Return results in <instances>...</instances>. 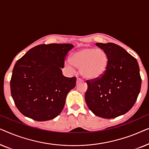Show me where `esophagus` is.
Instances as JSON below:
<instances>
[{
	"label": "esophagus",
	"instance_id": "esophagus-1",
	"mask_svg": "<svg viewBox=\"0 0 149 149\" xmlns=\"http://www.w3.org/2000/svg\"><path fill=\"white\" fill-rule=\"evenodd\" d=\"M83 80L81 79H80V78H77V83H79V82H80V81H82Z\"/></svg>",
	"mask_w": 149,
	"mask_h": 149
}]
</instances>
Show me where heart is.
Masks as SVG:
<instances>
[{
    "instance_id": "1",
    "label": "heart",
    "mask_w": 149,
    "mask_h": 149,
    "mask_svg": "<svg viewBox=\"0 0 149 149\" xmlns=\"http://www.w3.org/2000/svg\"><path fill=\"white\" fill-rule=\"evenodd\" d=\"M109 58L107 52L102 49L85 47L71 55L65 66L71 70L74 67L80 68L81 74L88 80H95L102 76L108 68Z\"/></svg>"
}]
</instances>
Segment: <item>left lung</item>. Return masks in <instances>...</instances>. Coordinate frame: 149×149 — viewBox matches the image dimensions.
I'll return each instance as SVG.
<instances>
[{
    "label": "left lung",
    "mask_w": 149,
    "mask_h": 149,
    "mask_svg": "<svg viewBox=\"0 0 149 149\" xmlns=\"http://www.w3.org/2000/svg\"><path fill=\"white\" fill-rule=\"evenodd\" d=\"M107 52L109 64L104 74L95 80H87L85 99L95 115L113 119L130 111L135 104L141 87L136 59L113 42L96 43Z\"/></svg>",
    "instance_id": "8db88e82"
}]
</instances>
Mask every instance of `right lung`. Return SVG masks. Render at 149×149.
<instances>
[{
	"label": "right lung",
	"instance_id": "add662e5",
	"mask_svg": "<svg viewBox=\"0 0 149 149\" xmlns=\"http://www.w3.org/2000/svg\"><path fill=\"white\" fill-rule=\"evenodd\" d=\"M74 47L71 44H41L15 63L10 87L16 107L26 117L48 121L60 115L77 78L64 77L61 68Z\"/></svg>",
	"mask_w": 149,
	"mask_h": 149
}]
</instances>
